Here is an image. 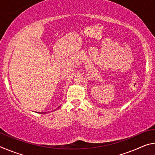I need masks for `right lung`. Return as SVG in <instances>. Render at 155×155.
<instances>
[{
	"label": "right lung",
	"mask_w": 155,
	"mask_h": 155,
	"mask_svg": "<svg viewBox=\"0 0 155 155\" xmlns=\"http://www.w3.org/2000/svg\"><path fill=\"white\" fill-rule=\"evenodd\" d=\"M37 113H39V112H37ZM39 114H45V113H42V112H40V113H39Z\"/></svg>",
	"instance_id": "add662e5"
}]
</instances>
